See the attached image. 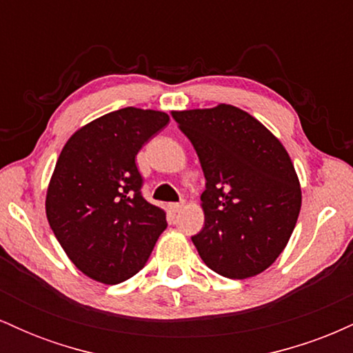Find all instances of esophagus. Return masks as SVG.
I'll list each match as a JSON object with an SVG mask.
<instances>
[{
  "label": "esophagus",
  "instance_id": "obj_1",
  "mask_svg": "<svg viewBox=\"0 0 353 353\" xmlns=\"http://www.w3.org/2000/svg\"><path fill=\"white\" fill-rule=\"evenodd\" d=\"M184 204L185 202L184 201H181V202H171V204H169V209L172 210V212H179V210L184 208Z\"/></svg>",
  "mask_w": 353,
  "mask_h": 353
}]
</instances>
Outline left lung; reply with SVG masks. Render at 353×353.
Segmentation results:
<instances>
[{"label": "left lung", "mask_w": 353, "mask_h": 353, "mask_svg": "<svg viewBox=\"0 0 353 353\" xmlns=\"http://www.w3.org/2000/svg\"><path fill=\"white\" fill-rule=\"evenodd\" d=\"M205 177L204 228L192 237L214 272L247 279L285 249L302 205L301 182L281 141L230 104L172 111Z\"/></svg>", "instance_id": "8db88e82"}]
</instances>
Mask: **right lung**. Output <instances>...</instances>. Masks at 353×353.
Masks as SVG:
<instances>
[{"instance_id": "add662e5", "label": "right lung", "mask_w": 353, "mask_h": 353, "mask_svg": "<svg viewBox=\"0 0 353 353\" xmlns=\"http://www.w3.org/2000/svg\"><path fill=\"white\" fill-rule=\"evenodd\" d=\"M169 116L124 108L83 125L61 151L46 216L71 262L92 281L119 283L143 269L168 228L165 212L141 194L136 156Z\"/></svg>"}]
</instances>
